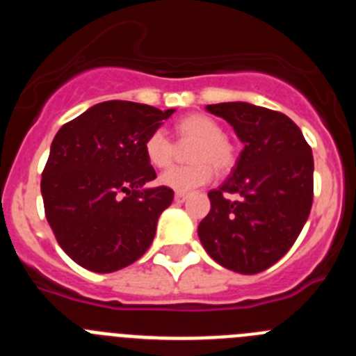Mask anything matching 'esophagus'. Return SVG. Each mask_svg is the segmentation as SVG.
<instances>
[{
	"instance_id": "obj_1",
	"label": "esophagus",
	"mask_w": 356,
	"mask_h": 356,
	"mask_svg": "<svg viewBox=\"0 0 356 356\" xmlns=\"http://www.w3.org/2000/svg\"><path fill=\"white\" fill-rule=\"evenodd\" d=\"M187 197H188L187 193H176L175 194V201H176V203H184V201L187 200Z\"/></svg>"
}]
</instances>
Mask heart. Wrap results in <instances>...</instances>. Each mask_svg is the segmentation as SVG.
<instances>
[{
    "label": "heart",
    "mask_w": 356,
    "mask_h": 356,
    "mask_svg": "<svg viewBox=\"0 0 356 356\" xmlns=\"http://www.w3.org/2000/svg\"><path fill=\"white\" fill-rule=\"evenodd\" d=\"M176 134L181 140H196L191 149L188 165H175L160 175L159 181L163 187L176 193H187L193 188L209 184L217 171H226L234 165V146L222 137L219 122L203 114H193L176 122ZM144 155L153 168H168L175 155V146L163 130H155L147 135L144 143Z\"/></svg>",
    "instance_id": "b5f03b06"
}]
</instances>
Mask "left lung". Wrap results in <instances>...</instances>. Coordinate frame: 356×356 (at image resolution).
I'll return each mask as SVG.
<instances>
[{"mask_svg":"<svg viewBox=\"0 0 356 356\" xmlns=\"http://www.w3.org/2000/svg\"><path fill=\"white\" fill-rule=\"evenodd\" d=\"M244 144L232 176L210 191L197 226L207 253L229 271L257 275L278 262L303 229L314 200V156L282 112L244 102L207 105ZM237 193L238 200H229Z\"/></svg>","mask_w":356,"mask_h":356,"instance_id":"8db88e82","label":"left lung"}]
</instances>
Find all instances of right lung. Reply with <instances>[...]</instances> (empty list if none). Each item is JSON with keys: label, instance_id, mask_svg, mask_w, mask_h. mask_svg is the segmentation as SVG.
<instances>
[{"label": "right lung", "instance_id": "add662e5", "mask_svg": "<svg viewBox=\"0 0 356 356\" xmlns=\"http://www.w3.org/2000/svg\"><path fill=\"white\" fill-rule=\"evenodd\" d=\"M172 114L175 108L103 102L55 135L40 193L56 241L78 266L114 273L151 246L175 193L146 187L156 172L144 143Z\"/></svg>", "mask_w": 356, "mask_h": 356}]
</instances>
